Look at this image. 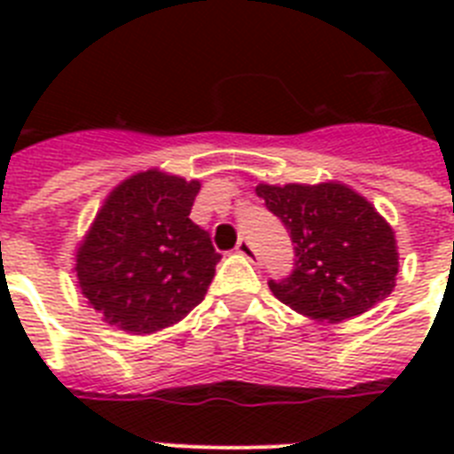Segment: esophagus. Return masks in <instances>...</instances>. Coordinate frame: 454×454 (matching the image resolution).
Returning <instances> with one entry per match:
<instances>
[{"instance_id":"34e87169","label":"esophagus","mask_w":454,"mask_h":454,"mask_svg":"<svg viewBox=\"0 0 454 454\" xmlns=\"http://www.w3.org/2000/svg\"><path fill=\"white\" fill-rule=\"evenodd\" d=\"M235 252L242 256H247V259H252V262H256V259H259V256H256V249L252 247V242H249L247 238H240V240H238V245H235Z\"/></svg>"}]
</instances>
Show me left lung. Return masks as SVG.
<instances>
[{"label": "left lung", "instance_id": "8db88e82", "mask_svg": "<svg viewBox=\"0 0 454 454\" xmlns=\"http://www.w3.org/2000/svg\"><path fill=\"white\" fill-rule=\"evenodd\" d=\"M294 242V270L269 287L313 320L341 323L387 299L395 287L394 228L348 185H256Z\"/></svg>", "mask_w": 454, "mask_h": 454}]
</instances>
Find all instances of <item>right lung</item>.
I'll return each mask as SVG.
<instances>
[{
  "label": "right lung",
  "mask_w": 454,
  "mask_h": 454,
  "mask_svg": "<svg viewBox=\"0 0 454 454\" xmlns=\"http://www.w3.org/2000/svg\"><path fill=\"white\" fill-rule=\"evenodd\" d=\"M200 181L134 174L110 192L77 249L82 294L108 325L151 334L205 299L221 254L192 223Z\"/></svg>",
  "instance_id": "add662e5"
}]
</instances>
